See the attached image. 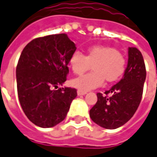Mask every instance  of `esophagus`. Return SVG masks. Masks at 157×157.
Listing matches in <instances>:
<instances>
[{
	"instance_id": "obj_1",
	"label": "esophagus",
	"mask_w": 157,
	"mask_h": 157,
	"mask_svg": "<svg viewBox=\"0 0 157 157\" xmlns=\"http://www.w3.org/2000/svg\"><path fill=\"white\" fill-rule=\"evenodd\" d=\"M77 93H78V96H83L86 95V93H87V91H83V90H78V91H77Z\"/></svg>"
}]
</instances>
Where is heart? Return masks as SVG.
Segmentation results:
<instances>
[{
  "mask_svg": "<svg viewBox=\"0 0 157 157\" xmlns=\"http://www.w3.org/2000/svg\"><path fill=\"white\" fill-rule=\"evenodd\" d=\"M91 65L92 71L71 81V86L83 91L98 88L105 79L108 83L117 81L125 70V59L117 49L105 46H92L86 55L74 52L69 59V66L76 75H82Z\"/></svg>",
  "mask_w": 157,
  "mask_h": 157,
  "instance_id": "1",
  "label": "heart"
}]
</instances>
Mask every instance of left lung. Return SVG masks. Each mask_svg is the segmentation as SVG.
<instances>
[{"instance_id": "obj_1", "label": "left lung", "mask_w": 157, "mask_h": 157, "mask_svg": "<svg viewBox=\"0 0 157 157\" xmlns=\"http://www.w3.org/2000/svg\"><path fill=\"white\" fill-rule=\"evenodd\" d=\"M128 65L117 84L105 94L97 93L98 101L90 110L91 120L105 129L114 130L135 114L143 96L146 78L144 57L136 47H129ZM110 94V97H108Z\"/></svg>"}]
</instances>
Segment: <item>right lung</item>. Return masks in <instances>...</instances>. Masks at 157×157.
I'll use <instances>...</instances> for the list:
<instances>
[{"instance_id":"1","label":"right lung","mask_w":157,"mask_h":157,"mask_svg":"<svg viewBox=\"0 0 157 157\" xmlns=\"http://www.w3.org/2000/svg\"><path fill=\"white\" fill-rule=\"evenodd\" d=\"M75 44L66 33L33 40L24 47L16 67L19 101L27 118L39 127H53L66 118L77 90L62 87Z\"/></svg>"}]
</instances>
